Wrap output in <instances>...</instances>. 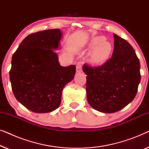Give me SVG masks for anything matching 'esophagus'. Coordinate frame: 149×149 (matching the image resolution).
I'll use <instances>...</instances> for the list:
<instances>
[{"label": "esophagus", "mask_w": 149, "mask_h": 149, "mask_svg": "<svg viewBox=\"0 0 149 149\" xmlns=\"http://www.w3.org/2000/svg\"><path fill=\"white\" fill-rule=\"evenodd\" d=\"M77 72H81L82 71V62H78L77 64Z\"/></svg>", "instance_id": "obj_1"}]
</instances>
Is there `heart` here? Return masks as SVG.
Wrapping results in <instances>:
<instances>
[{
	"instance_id": "obj_1",
	"label": "heart",
	"mask_w": 149,
	"mask_h": 149,
	"mask_svg": "<svg viewBox=\"0 0 149 149\" xmlns=\"http://www.w3.org/2000/svg\"><path fill=\"white\" fill-rule=\"evenodd\" d=\"M90 46L91 47H95L91 54V59L96 63L105 61L112 52L111 44L105 40V38L103 36L93 38L90 42Z\"/></svg>"
}]
</instances>
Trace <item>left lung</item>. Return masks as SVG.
I'll return each instance as SVG.
<instances>
[{
	"label": "left lung",
	"instance_id": "obj_1",
	"mask_svg": "<svg viewBox=\"0 0 149 149\" xmlns=\"http://www.w3.org/2000/svg\"><path fill=\"white\" fill-rule=\"evenodd\" d=\"M112 57L101 66L85 63L87 99L100 112L113 113L125 107L135 97L140 82V64L134 48L114 34Z\"/></svg>",
	"mask_w": 149,
	"mask_h": 149
}]
</instances>
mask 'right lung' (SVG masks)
<instances>
[{"label": "right lung", "instance_id": "add662e5", "mask_svg": "<svg viewBox=\"0 0 149 149\" xmlns=\"http://www.w3.org/2000/svg\"><path fill=\"white\" fill-rule=\"evenodd\" d=\"M62 37L59 29L28 35L12 57L10 81L15 98L34 113H49L61 103L63 89L74 78L76 66H61L53 49Z\"/></svg>", "mask_w": 149, "mask_h": 149}]
</instances>
